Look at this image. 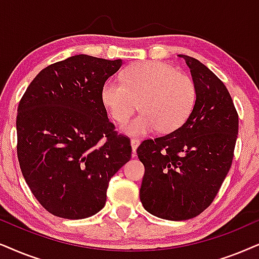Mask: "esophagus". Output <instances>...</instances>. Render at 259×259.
<instances>
[{"mask_svg": "<svg viewBox=\"0 0 259 259\" xmlns=\"http://www.w3.org/2000/svg\"><path fill=\"white\" fill-rule=\"evenodd\" d=\"M130 145H132L133 154H134V155H135V154H136V149H137V147L140 146V140H137V139H132V141H130Z\"/></svg>", "mask_w": 259, "mask_h": 259, "instance_id": "obj_1", "label": "esophagus"}]
</instances>
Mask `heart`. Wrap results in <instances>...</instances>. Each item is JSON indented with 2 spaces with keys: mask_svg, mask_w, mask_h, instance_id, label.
<instances>
[{
  "mask_svg": "<svg viewBox=\"0 0 259 259\" xmlns=\"http://www.w3.org/2000/svg\"><path fill=\"white\" fill-rule=\"evenodd\" d=\"M196 98L194 80L159 61L132 65L123 82L110 78L101 91V100L117 122H124L139 103L141 113L120 125V132L129 136L178 129L191 114Z\"/></svg>",
  "mask_w": 259,
  "mask_h": 259,
  "instance_id": "1",
  "label": "heart"
}]
</instances>
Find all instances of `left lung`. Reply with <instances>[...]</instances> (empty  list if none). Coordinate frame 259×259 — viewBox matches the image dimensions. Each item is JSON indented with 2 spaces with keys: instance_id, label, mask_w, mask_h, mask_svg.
Wrapping results in <instances>:
<instances>
[{
  "instance_id": "1",
  "label": "left lung",
  "mask_w": 259,
  "mask_h": 259,
  "mask_svg": "<svg viewBox=\"0 0 259 259\" xmlns=\"http://www.w3.org/2000/svg\"><path fill=\"white\" fill-rule=\"evenodd\" d=\"M179 57L185 60L197 90L194 110L175 132L143 141L136 150L145 166L142 205L172 221L197 217L214 201L231 168L239 126L224 82L196 58Z\"/></svg>"
}]
</instances>
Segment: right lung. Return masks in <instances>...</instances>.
<instances>
[{"label":"right lung","mask_w":259,"mask_h":259,"mask_svg":"<svg viewBox=\"0 0 259 259\" xmlns=\"http://www.w3.org/2000/svg\"><path fill=\"white\" fill-rule=\"evenodd\" d=\"M122 64L75 55L42 69L19 104L22 176L55 217L78 220L100 211L111 177L132 158L129 139L113 132L101 100Z\"/></svg>","instance_id":"add662e5"}]
</instances>
